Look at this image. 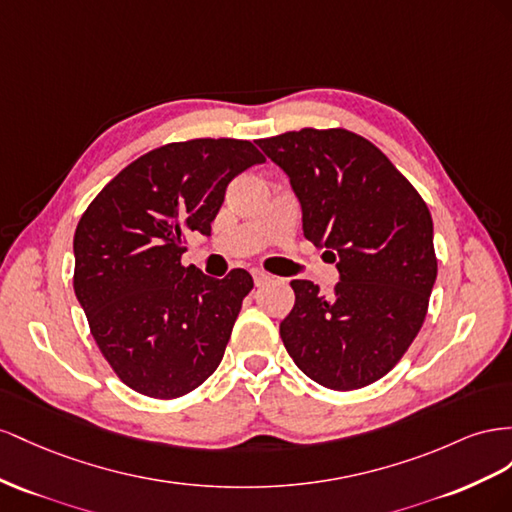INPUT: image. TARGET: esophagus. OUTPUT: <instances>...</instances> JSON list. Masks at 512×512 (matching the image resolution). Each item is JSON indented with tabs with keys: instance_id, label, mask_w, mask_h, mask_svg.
Returning <instances> with one entry per match:
<instances>
[{
	"instance_id": "esophagus-1",
	"label": "esophagus",
	"mask_w": 512,
	"mask_h": 512,
	"mask_svg": "<svg viewBox=\"0 0 512 512\" xmlns=\"http://www.w3.org/2000/svg\"><path fill=\"white\" fill-rule=\"evenodd\" d=\"M251 274H253V281H255L257 287H264L266 283L272 281V276L268 272H264V270H253Z\"/></svg>"
}]
</instances>
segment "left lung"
<instances>
[{"label":"left lung","instance_id":"1","mask_svg":"<svg viewBox=\"0 0 512 512\" xmlns=\"http://www.w3.org/2000/svg\"><path fill=\"white\" fill-rule=\"evenodd\" d=\"M302 206L304 238L337 261L321 296L291 281L296 302L281 339L298 369L330 390L382 379L416 339L437 276L425 199L371 141L345 128H302L257 139Z\"/></svg>","mask_w":512,"mask_h":512}]
</instances>
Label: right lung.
I'll return each instance as SVG.
<instances>
[{
    "label": "right lung",
    "mask_w": 512,
    "mask_h": 512,
    "mask_svg": "<svg viewBox=\"0 0 512 512\" xmlns=\"http://www.w3.org/2000/svg\"><path fill=\"white\" fill-rule=\"evenodd\" d=\"M251 141L160 145L124 167L75 231V294L113 373L152 399L184 397L223 360L253 276L182 266L186 238L210 236L227 184L264 163Z\"/></svg>",
    "instance_id": "add662e5"
}]
</instances>
